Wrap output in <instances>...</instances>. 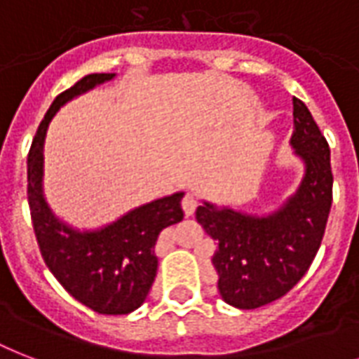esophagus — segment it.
<instances>
[{
	"instance_id": "1",
	"label": "esophagus",
	"mask_w": 359,
	"mask_h": 359,
	"mask_svg": "<svg viewBox=\"0 0 359 359\" xmlns=\"http://www.w3.org/2000/svg\"><path fill=\"white\" fill-rule=\"evenodd\" d=\"M197 205H199V201H197V197L194 194H186L182 197V210L186 212V216H191V214L196 212Z\"/></svg>"
}]
</instances>
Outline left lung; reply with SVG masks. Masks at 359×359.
Instances as JSON below:
<instances>
[{"label": "left lung", "instance_id": "1", "mask_svg": "<svg viewBox=\"0 0 359 359\" xmlns=\"http://www.w3.org/2000/svg\"><path fill=\"white\" fill-rule=\"evenodd\" d=\"M292 147L306 162V177L283 208L266 218L216 210L205 203L196 210L205 233L218 242L212 264L219 294L229 306L255 309L285 296L309 270L323 242L334 175L330 145L300 98L292 100Z\"/></svg>", "mask_w": 359, "mask_h": 359}]
</instances>
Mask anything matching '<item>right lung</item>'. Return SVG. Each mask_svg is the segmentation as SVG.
Instances as JSON below:
<instances>
[{
	"label": "right lung",
	"mask_w": 359,
	"mask_h": 359,
	"mask_svg": "<svg viewBox=\"0 0 359 359\" xmlns=\"http://www.w3.org/2000/svg\"><path fill=\"white\" fill-rule=\"evenodd\" d=\"M115 74H89L59 95L39 124L27 154V201L41 255L65 290L100 315H126L145 302L156 278L154 244L160 231L184 218L173 194L135 208L95 233H78L59 224L42 197V145L48 124L70 98Z\"/></svg>",
	"instance_id": "1"
}]
</instances>
